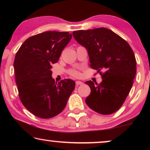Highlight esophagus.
<instances>
[{
    "label": "esophagus",
    "instance_id": "esophagus-1",
    "mask_svg": "<svg viewBox=\"0 0 150 150\" xmlns=\"http://www.w3.org/2000/svg\"><path fill=\"white\" fill-rule=\"evenodd\" d=\"M83 82H81V81H78L76 82V85L77 86H79V85H83Z\"/></svg>",
    "mask_w": 150,
    "mask_h": 150
}]
</instances>
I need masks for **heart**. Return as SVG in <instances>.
Wrapping results in <instances>:
<instances>
[{"label":"heart","mask_w":150,"mask_h":150,"mask_svg":"<svg viewBox=\"0 0 150 150\" xmlns=\"http://www.w3.org/2000/svg\"><path fill=\"white\" fill-rule=\"evenodd\" d=\"M69 74L74 77H78L80 75L79 71H78L77 70H75V69H71V70L69 71Z\"/></svg>","instance_id":"heart-1"}]
</instances>
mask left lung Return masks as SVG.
Returning <instances> with one entry per match:
<instances>
[{"label": "left lung", "instance_id": "8db88e82", "mask_svg": "<svg viewBox=\"0 0 150 150\" xmlns=\"http://www.w3.org/2000/svg\"><path fill=\"white\" fill-rule=\"evenodd\" d=\"M72 35L87 49L91 67L98 70L102 79L100 84L85 82L91 89L86 104L100 114L113 113L124 104L136 75L132 48L126 40L106 28L76 30Z\"/></svg>", "mask_w": 150, "mask_h": 150}]
</instances>
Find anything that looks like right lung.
Here are the masks:
<instances>
[{"instance_id": "1", "label": "right lung", "mask_w": 150, "mask_h": 150, "mask_svg": "<svg viewBox=\"0 0 150 150\" xmlns=\"http://www.w3.org/2000/svg\"><path fill=\"white\" fill-rule=\"evenodd\" d=\"M71 39L68 32H44L28 38L16 53L13 67L20 99L38 117L59 115L74 89L72 80L55 83L51 71Z\"/></svg>"}]
</instances>
